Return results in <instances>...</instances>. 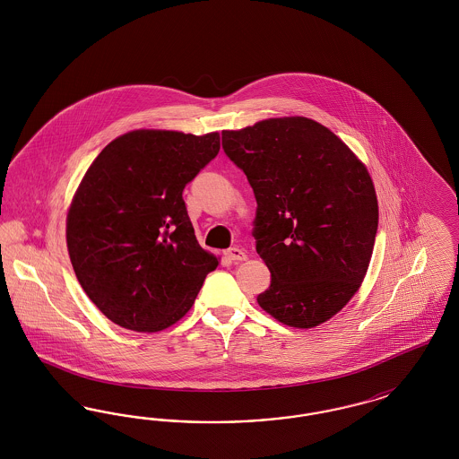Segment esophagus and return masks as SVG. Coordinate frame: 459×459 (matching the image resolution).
Masks as SVG:
<instances>
[{
    "instance_id": "esophagus-1",
    "label": "esophagus",
    "mask_w": 459,
    "mask_h": 459,
    "mask_svg": "<svg viewBox=\"0 0 459 459\" xmlns=\"http://www.w3.org/2000/svg\"><path fill=\"white\" fill-rule=\"evenodd\" d=\"M225 256L230 260V262H244L247 258V255L239 249V247H230L225 251Z\"/></svg>"
}]
</instances>
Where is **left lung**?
I'll return each instance as SVG.
<instances>
[{"label":"left lung","mask_w":459,"mask_h":459,"mask_svg":"<svg viewBox=\"0 0 459 459\" xmlns=\"http://www.w3.org/2000/svg\"><path fill=\"white\" fill-rule=\"evenodd\" d=\"M221 148L258 204L253 238L272 273L258 305L289 327L327 322L348 305L370 263L378 204L365 165L305 117L223 131Z\"/></svg>","instance_id":"1"}]
</instances>
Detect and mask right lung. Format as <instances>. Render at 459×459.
<instances>
[{"label":"right lung","mask_w":459,"mask_h":459,"mask_svg":"<svg viewBox=\"0 0 459 459\" xmlns=\"http://www.w3.org/2000/svg\"><path fill=\"white\" fill-rule=\"evenodd\" d=\"M219 152V132L134 131L89 167L66 217V246L77 281L113 324L174 325L219 266L197 244L182 197Z\"/></svg>","instance_id":"1"}]
</instances>
